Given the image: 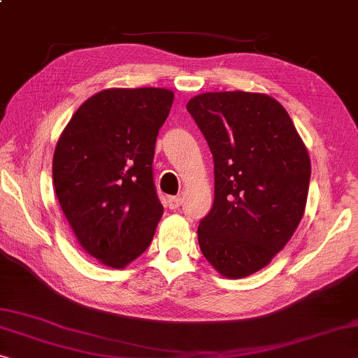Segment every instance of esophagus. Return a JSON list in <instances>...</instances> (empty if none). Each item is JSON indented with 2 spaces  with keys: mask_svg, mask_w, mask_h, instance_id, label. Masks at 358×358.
<instances>
[{
  "mask_svg": "<svg viewBox=\"0 0 358 358\" xmlns=\"http://www.w3.org/2000/svg\"><path fill=\"white\" fill-rule=\"evenodd\" d=\"M182 205V198L180 196H168V206L171 210H178V208Z\"/></svg>",
  "mask_w": 358,
  "mask_h": 358,
  "instance_id": "34e87169",
  "label": "esophagus"
}]
</instances>
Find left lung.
<instances>
[{
  "label": "left lung",
  "instance_id": "obj_1",
  "mask_svg": "<svg viewBox=\"0 0 358 358\" xmlns=\"http://www.w3.org/2000/svg\"><path fill=\"white\" fill-rule=\"evenodd\" d=\"M187 110L214 160V201L198 225L206 261L227 278L261 271L306 211L310 158L287 110L261 92H203Z\"/></svg>",
  "mask_w": 358,
  "mask_h": 358
}]
</instances>
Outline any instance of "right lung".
<instances>
[{"instance_id":"1","label":"right lung","mask_w":358,"mask_h":358,"mask_svg":"<svg viewBox=\"0 0 358 358\" xmlns=\"http://www.w3.org/2000/svg\"><path fill=\"white\" fill-rule=\"evenodd\" d=\"M174 92L110 87L65 126L52 158L59 205L87 255L123 268L144 252L163 216L152 162Z\"/></svg>"}]
</instances>
